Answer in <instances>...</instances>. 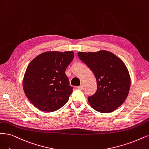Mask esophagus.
Returning <instances> with one entry per match:
<instances>
[{
	"label": "esophagus",
	"mask_w": 149,
	"mask_h": 149,
	"mask_svg": "<svg viewBox=\"0 0 149 149\" xmlns=\"http://www.w3.org/2000/svg\"><path fill=\"white\" fill-rule=\"evenodd\" d=\"M77 88L80 90H83L84 89V85H81L77 87Z\"/></svg>",
	"instance_id": "esophagus-1"
}]
</instances>
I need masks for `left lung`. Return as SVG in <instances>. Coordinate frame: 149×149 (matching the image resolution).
Here are the masks:
<instances>
[{
  "mask_svg": "<svg viewBox=\"0 0 149 149\" xmlns=\"http://www.w3.org/2000/svg\"><path fill=\"white\" fill-rule=\"evenodd\" d=\"M77 54L96 79V92L88 97L90 106L101 113L116 110L125 102L130 89L131 79L125 63L116 55L105 50Z\"/></svg>",
  "mask_w": 149,
  "mask_h": 149,
  "instance_id": "left-lung-1",
  "label": "left lung"
}]
</instances>
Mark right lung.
<instances>
[{"label":"right lung","instance_id":"right-lung-1","mask_svg":"<svg viewBox=\"0 0 149 149\" xmlns=\"http://www.w3.org/2000/svg\"><path fill=\"white\" fill-rule=\"evenodd\" d=\"M74 58L73 52H47L29 63L24 76L23 90L36 107L54 112L68 101L73 87L65 70Z\"/></svg>","mask_w":149,"mask_h":149}]
</instances>
